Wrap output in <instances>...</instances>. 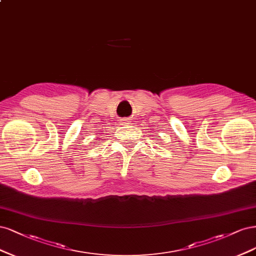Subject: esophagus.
<instances>
[{"label":"esophagus","mask_w":256,"mask_h":256,"mask_svg":"<svg viewBox=\"0 0 256 256\" xmlns=\"http://www.w3.org/2000/svg\"><path fill=\"white\" fill-rule=\"evenodd\" d=\"M130 119H128V118H122V119H120L121 124H130Z\"/></svg>","instance_id":"34e87169"}]
</instances>
